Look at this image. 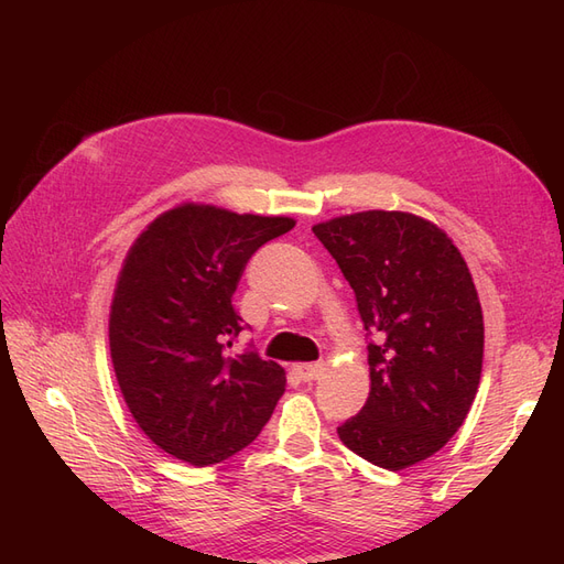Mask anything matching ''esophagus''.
I'll return each mask as SVG.
<instances>
[{"mask_svg":"<svg viewBox=\"0 0 564 564\" xmlns=\"http://www.w3.org/2000/svg\"><path fill=\"white\" fill-rule=\"evenodd\" d=\"M322 365H294V371L299 373V379L301 381H305V383H311V381H315L319 373H322Z\"/></svg>","mask_w":564,"mask_h":564,"instance_id":"1","label":"esophagus"}]
</instances>
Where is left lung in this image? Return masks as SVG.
<instances>
[{
    "label": "left lung",
    "instance_id": "obj_1",
    "mask_svg": "<svg viewBox=\"0 0 564 564\" xmlns=\"http://www.w3.org/2000/svg\"><path fill=\"white\" fill-rule=\"evenodd\" d=\"M352 286L369 340V398L338 425L357 456L402 470L466 421L482 373L485 322L464 256L406 212H360L313 226Z\"/></svg>",
    "mask_w": 564,
    "mask_h": 564
}]
</instances>
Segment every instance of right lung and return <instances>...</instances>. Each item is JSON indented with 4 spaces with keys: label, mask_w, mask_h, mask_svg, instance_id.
Listing matches in <instances>:
<instances>
[{
    "label": "right lung",
    "mask_w": 564,
    "mask_h": 564,
    "mask_svg": "<svg viewBox=\"0 0 564 564\" xmlns=\"http://www.w3.org/2000/svg\"><path fill=\"white\" fill-rule=\"evenodd\" d=\"M294 218L185 202L135 237L110 305V357L124 402L160 449L197 468L259 437L284 369L247 348L232 294L256 249Z\"/></svg>",
    "instance_id": "add662e5"
}]
</instances>
